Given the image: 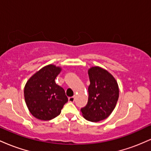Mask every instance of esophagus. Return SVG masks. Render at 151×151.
Returning a JSON list of instances; mask_svg holds the SVG:
<instances>
[{"instance_id": "esophagus-1", "label": "esophagus", "mask_w": 151, "mask_h": 151, "mask_svg": "<svg viewBox=\"0 0 151 151\" xmlns=\"http://www.w3.org/2000/svg\"><path fill=\"white\" fill-rule=\"evenodd\" d=\"M74 100H75V96H72V97L69 98V101H70V102H74Z\"/></svg>"}]
</instances>
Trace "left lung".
<instances>
[{
  "instance_id": "1",
  "label": "left lung",
  "mask_w": 151,
  "mask_h": 151,
  "mask_svg": "<svg viewBox=\"0 0 151 151\" xmlns=\"http://www.w3.org/2000/svg\"><path fill=\"white\" fill-rule=\"evenodd\" d=\"M88 74L89 98L81 111L86 120L98 122L106 119L114 111L119 99V86L113 76L101 67H91Z\"/></svg>"
}]
</instances>
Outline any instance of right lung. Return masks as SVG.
<instances>
[{"label":"right lung","mask_w":151,"mask_h":151,"mask_svg":"<svg viewBox=\"0 0 151 151\" xmlns=\"http://www.w3.org/2000/svg\"><path fill=\"white\" fill-rule=\"evenodd\" d=\"M60 67L50 65L36 72L24 89L25 103L32 115L40 120L49 121L61 113L68 101L65 90L55 83Z\"/></svg>","instance_id":"obj_1"}]
</instances>
